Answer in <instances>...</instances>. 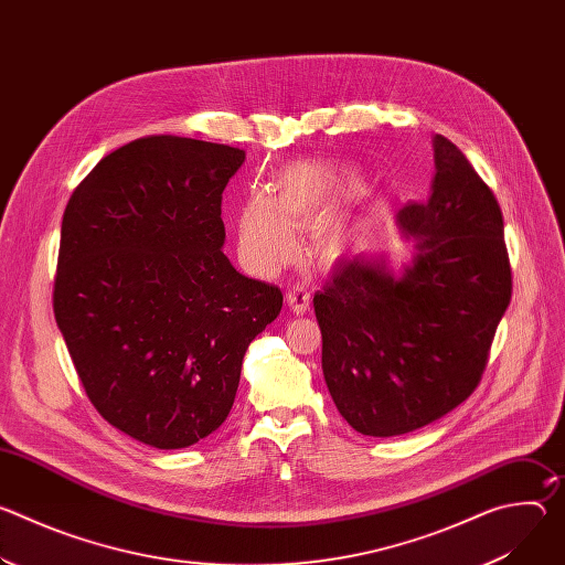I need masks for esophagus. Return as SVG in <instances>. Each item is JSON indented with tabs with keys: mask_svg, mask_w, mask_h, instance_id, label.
Here are the masks:
<instances>
[{
	"mask_svg": "<svg viewBox=\"0 0 565 565\" xmlns=\"http://www.w3.org/2000/svg\"><path fill=\"white\" fill-rule=\"evenodd\" d=\"M286 301H288V306H290V310L295 312V315H303L306 310H308V306H310V292H308V288L306 286H292L288 292H286Z\"/></svg>",
	"mask_w": 565,
	"mask_h": 565,
	"instance_id": "34e87169",
	"label": "esophagus"
}]
</instances>
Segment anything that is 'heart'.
<instances>
[{"instance_id": "1", "label": "heart", "mask_w": 565, "mask_h": 565, "mask_svg": "<svg viewBox=\"0 0 565 565\" xmlns=\"http://www.w3.org/2000/svg\"><path fill=\"white\" fill-rule=\"evenodd\" d=\"M355 192L347 172L301 166L284 172L268 196H250L238 214V246L244 259L259 273H273L295 253L292 232L312 234V253L319 262H338L349 244L347 223H327Z\"/></svg>"}]
</instances>
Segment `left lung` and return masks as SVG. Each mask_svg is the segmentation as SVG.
I'll return each instance as SVG.
<instances>
[{"mask_svg": "<svg viewBox=\"0 0 565 565\" xmlns=\"http://www.w3.org/2000/svg\"><path fill=\"white\" fill-rule=\"evenodd\" d=\"M434 163L429 199L395 212L409 264L395 275L384 259H342L312 297L329 393L364 436L409 434L465 402L510 306L497 196L440 134Z\"/></svg>", "mask_w": 565, "mask_h": 565, "instance_id": "1", "label": "left lung"}]
</instances>
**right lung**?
I'll return each mask as SVG.
<instances>
[{
    "mask_svg": "<svg viewBox=\"0 0 565 565\" xmlns=\"http://www.w3.org/2000/svg\"><path fill=\"white\" fill-rule=\"evenodd\" d=\"M246 151L138 138L71 194L53 312L92 405L156 449H183L227 418L250 342L277 319V286L223 255L221 194Z\"/></svg>",
    "mask_w": 565,
    "mask_h": 565,
    "instance_id": "add662e5",
    "label": "right lung"
}]
</instances>
